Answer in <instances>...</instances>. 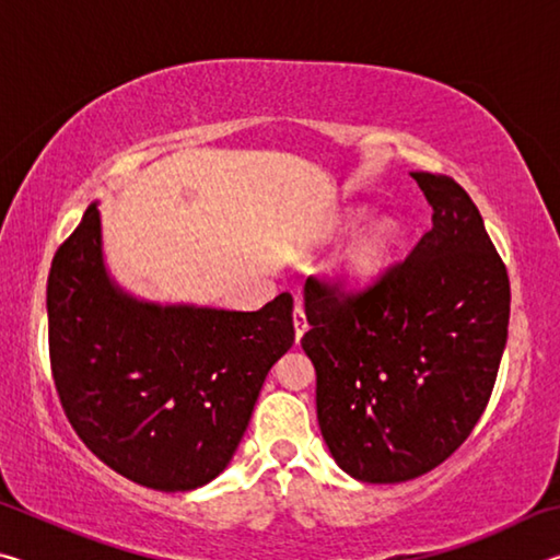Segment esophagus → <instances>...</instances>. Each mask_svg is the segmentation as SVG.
Returning a JSON list of instances; mask_svg holds the SVG:
<instances>
[{"label": "esophagus", "instance_id": "obj_1", "mask_svg": "<svg viewBox=\"0 0 560 560\" xmlns=\"http://www.w3.org/2000/svg\"><path fill=\"white\" fill-rule=\"evenodd\" d=\"M293 328H296V340L308 330V320H306V311H303V303L296 301V308H293Z\"/></svg>", "mask_w": 560, "mask_h": 560}]
</instances>
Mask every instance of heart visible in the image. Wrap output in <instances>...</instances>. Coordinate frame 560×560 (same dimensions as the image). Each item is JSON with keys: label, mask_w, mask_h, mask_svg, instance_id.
Masks as SVG:
<instances>
[{"label": "heart", "mask_w": 560, "mask_h": 560, "mask_svg": "<svg viewBox=\"0 0 560 560\" xmlns=\"http://www.w3.org/2000/svg\"><path fill=\"white\" fill-rule=\"evenodd\" d=\"M390 230L385 224H377L371 232H365L346 257L348 277L355 281L373 279L385 267L387 257H390Z\"/></svg>", "instance_id": "obj_1"}]
</instances>
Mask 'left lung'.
<instances>
[{
  "label": "left lung",
  "mask_w": 560,
  "mask_h": 560,
  "mask_svg": "<svg viewBox=\"0 0 560 560\" xmlns=\"http://www.w3.org/2000/svg\"><path fill=\"white\" fill-rule=\"evenodd\" d=\"M432 226L365 287L308 277L320 434L338 467L397 485L438 467L469 438L494 390L511 311L506 264L457 179L412 173Z\"/></svg>",
  "instance_id": "1"
}]
</instances>
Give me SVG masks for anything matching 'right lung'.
I'll use <instances>...</instances> for the list:
<instances>
[{
    "mask_svg": "<svg viewBox=\"0 0 560 560\" xmlns=\"http://www.w3.org/2000/svg\"><path fill=\"white\" fill-rule=\"evenodd\" d=\"M56 393L83 444L138 485L212 481L249 424L264 377L293 343V299L259 311L150 306L113 289L91 205L56 249L49 283Z\"/></svg>",
    "mask_w": 560,
    "mask_h": 560,
    "instance_id": "add662e5",
    "label": "right lung"
}]
</instances>
